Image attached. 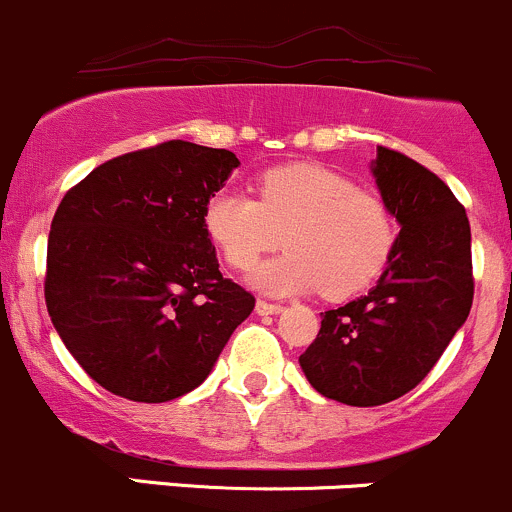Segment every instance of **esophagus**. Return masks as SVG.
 Masks as SVG:
<instances>
[{"instance_id":"obj_1","label":"esophagus","mask_w":512,"mask_h":512,"mask_svg":"<svg viewBox=\"0 0 512 512\" xmlns=\"http://www.w3.org/2000/svg\"><path fill=\"white\" fill-rule=\"evenodd\" d=\"M255 312H257V314H277V312H282V304L267 302V299H257Z\"/></svg>"}]
</instances>
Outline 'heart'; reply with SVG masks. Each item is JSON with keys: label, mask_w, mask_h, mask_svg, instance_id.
<instances>
[{"label": "heart", "mask_w": 512, "mask_h": 512, "mask_svg": "<svg viewBox=\"0 0 512 512\" xmlns=\"http://www.w3.org/2000/svg\"><path fill=\"white\" fill-rule=\"evenodd\" d=\"M205 235L235 270H250L277 250L250 282L267 294L322 287L329 299L361 292L389 260L394 225L384 200L354 188L347 175L317 163H287L257 178V200L220 190L203 213Z\"/></svg>", "instance_id": "b5f03b06"}]
</instances>
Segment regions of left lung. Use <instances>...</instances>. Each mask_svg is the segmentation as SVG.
I'll return each instance as SVG.
<instances>
[{"label":"left lung","mask_w":512,"mask_h":512,"mask_svg":"<svg viewBox=\"0 0 512 512\" xmlns=\"http://www.w3.org/2000/svg\"><path fill=\"white\" fill-rule=\"evenodd\" d=\"M381 200L401 225L389 265L369 294L322 314L299 356L322 396L381 406L426 379L473 304L471 225L446 183L391 148L371 163Z\"/></svg>","instance_id":"8db88e82"}]
</instances>
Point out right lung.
<instances>
[{"instance_id":"obj_1","label":"right lung","mask_w":512,"mask_h":512,"mask_svg":"<svg viewBox=\"0 0 512 512\" xmlns=\"http://www.w3.org/2000/svg\"><path fill=\"white\" fill-rule=\"evenodd\" d=\"M235 153L168 141L91 170L51 220L44 297L81 369L163 404L203 384L255 297L220 272L203 213Z\"/></svg>"}]
</instances>
